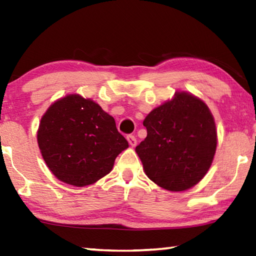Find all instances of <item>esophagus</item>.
I'll use <instances>...</instances> for the list:
<instances>
[{
    "instance_id": "1",
    "label": "esophagus",
    "mask_w": 256,
    "mask_h": 256,
    "mask_svg": "<svg viewBox=\"0 0 256 256\" xmlns=\"http://www.w3.org/2000/svg\"><path fill=\"white\" fill-rule=\"evenodd\" d=\"M128 144L131 146H136V138L134 136H128Z\"/></svg>"
}]
</instances>
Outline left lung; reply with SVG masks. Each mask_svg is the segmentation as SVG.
<instances>
[{
    "instance_id": "left-lung-1",
    "label": "left lung",
    "mask_w": 256,
    "mask_h": 256,
    "mask_svg": "<svg viewBox=\"0 0 256 256\" xmlns=\"http://www.w3.org/2000/svg\"><path fill=\"white\" fill-rule=\"evenodd\" d=\"M146 138L136 148L146 175L172 192L196 185L209 170L216 149L214 118L206 104L178 92L144 120Z\"/></svg>"
}]
</instances>
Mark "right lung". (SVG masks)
<instances>
[{
    "mask_svg": "<svg viewBox=\"0 0 256 256\" xmlns=\"http://www.w3.org/2000/svg\"><path fill=\"white\" fill-rule=\"evenodd\" d=\"M37 142L56 178L78 188L110 174L128 141L97 102L72 94L52 104L40 120Z\"/></svg>",
    "mask_w": 256,
    "mask_h": 256,
    "instance_id": "obj_1",
    "label": "right lung"
}]
</instances>
